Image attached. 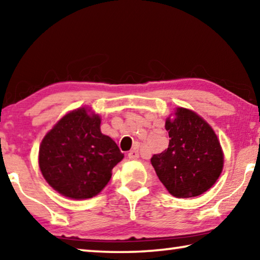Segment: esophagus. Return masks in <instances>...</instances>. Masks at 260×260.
I'll return each mask as SVG.
<instances>
[{
  "label": "esophagus",
  "instance_id": "34e87169",
  "mask_svg": "<svg viewBox=\"0 0 260 260\" xmlns=\"http://www.w3.org/2000/svg\"><path fill=\"white\" fill-rule=\"evenodd\" d=\"M139 157H140V153H139L138 149H133V150H131L128 152V158H129V159H138Z\"/></svg>",
  "mask_w": 260,
  "mask_h": 260
}]
</instances>
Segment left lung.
Instances as JSON below:
<instances>
[{"label": "left lung", "mask_w": 260, "mask_h": 260, "mask_svg": "<svg viewBox=\"0 0 260 260\" xmlns=\"http://www.w3.org/2000/svg\"><path fill=\"white\" fill-rule=\"evenodd\" d=\"M167 118L169 147L151 157L160 182L178 199L196 197L213 186L223 166L221 146L208 122L196 112L177 108Z\"/></svg>", "instance_id": "1"}]
</instances>
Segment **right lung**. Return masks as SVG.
I'll return each instance as SVG.
<instances>
[{"instance_id": "obj_1", "label": "right lung", "mask_w": 260, "mask_h": 260, "mask_svg": "<svg viewBox=\"0 0 260 260\" xmlns=\"http://www.w3.org/2000/svg\"><path fill=\"white\" fill-rule=\"evenodd\" d=\"M122 158L116 142L101 133L99 114L79 108L65 114L43 138L39 166L56 191L72 200H86L107 186L112 169Z\"/></svg>"}]
</instances>
